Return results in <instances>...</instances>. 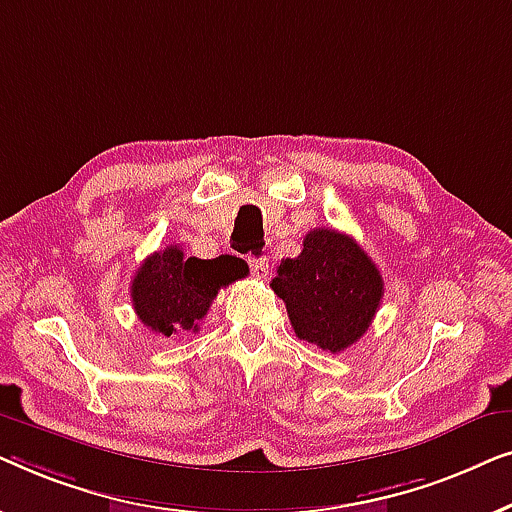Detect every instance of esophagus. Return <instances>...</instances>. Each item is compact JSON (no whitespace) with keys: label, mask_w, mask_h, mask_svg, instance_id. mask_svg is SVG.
I'll return each instance as SVG.
<instances>
[{"label":"esophagus","mask_w":512,"mask_h":512,"mask_svg":"<svg viewBox=\"0 0 512 512\" xmlns=\"http://www.w3.org/2000/svg\"><path fill=\"white\" fill-rule=\"evenodd\" d=\"M250 262V269H253V273L257 278H269V257H259V259H248Z\"/></svg>","instance_id":"1"}]
</instances>
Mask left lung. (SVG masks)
<instances>
[{"label": "left lung", "instance_id": "1", "mask_svg": "<svg viewBox=\"0 0 512 512\" xmlns=\"http://www.w3.org/2000/svg\"><path fill=\"white\" fill-rule=\"evenodd\" d=\"M373 259L336 229H311L299 257L283 259L271 290L285 301L301 341L329 350L350 348L366 334L385 287Z\"/></svg>", "mask_w": 512, "mask_h": 512}]
</instances>
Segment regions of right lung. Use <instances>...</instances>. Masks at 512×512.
Masks as SVG:
<instances>
[{"label":"right lung","mask_w":512,"mask_h":512,"mask_svg":"<svg viewBox=\"0 0 512 512\" xmlns=\"http://www.w3.org/2000/svg\"><path fill=\"white\" fill-rule=\"evenodd\" d=\"M239 257H185L181 246L150 255L132 280V304L139 320L155 334L197 331L220 287L246 276Z\"/></svg>","instance_id":"obj_1"}]
</instances>
